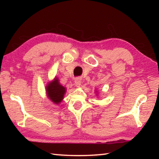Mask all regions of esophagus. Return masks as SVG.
<instances>
[{
  "label": "esophagus",
  "mask_w": 159,
  "mask_h": 159,
  "mask_svg": "<svg viewBox=\"0 0 159 159\" xmlns=\"http://www.w3.org/2000/svg\"><path fill=\"white\" fill-rule=\"evenodd\" d=\"M75 85H76L77 88L80 87V85H81V82H80V79H76V80H75Z\"/></svg>",
  "instance_id": "1"
}]
</instances>
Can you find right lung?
<instances>
[{
    "label": "right lung",
    "mask_w": 159,
    "mask_h": 159,
    "mask_svg": "<svg viewBox=\"0 0 159 159\" xmlns=\"http://www.w3.org/2000/svg\"><path fill=\"white\" fill-rule=\"evenodd\" d=\"M65 93L66 88L60 84L57 77L46 86V93L48 98L55 104H59L62 101Z\"/></svg>",
    "instance_id": "obj_1"
}]
</instances>
